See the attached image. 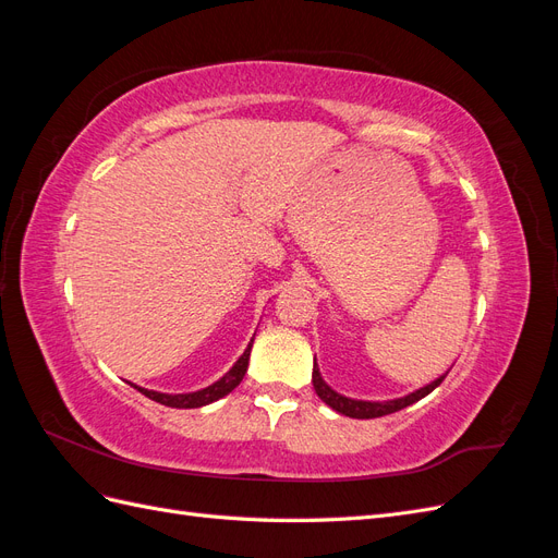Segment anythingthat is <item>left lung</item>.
<instances>
[{
  "instance_id": "1",
  "label": "left lung",
  "mask_w": 558,
  "mask_h": 558,
  "mask_svg": "<svg viewBox=\"0 0 558 558\" xmlns=\"http://www.w3.org/2000/svg\"><path fill=\"white\" fill-rule=\"evenodd\" d=\"M449 369H447V373H449ZM447 373H442L437 379L428 381L426 386L416 388V391L402 396V398H393V400H356V398H347L342 393H337L335 388H330L326 384V379L320 377V369L316 365V359H314V369H312V381H314L316 396L324 400L328 408H332L335 412H340V414L351 416V418H377V416L400 412L404 408H410V404L418 402L421 398H426L430 391H435V388L445 381Z\"/></svg>"
}]
</instances>
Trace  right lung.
<instances>
[{"label": "right lung", "instance_id": "obj_1", "mask_svg": "<svg viewBox=\"0 0 558 558\" xmlns=\"http://www.w3.org/2000/svg\"><path fill=\"white\" fill-rule=\"evenodd\" d=\"M251 347H253V337H251V342H248V347L244 349L242 356L238 359V363H234L221 379L214 381V384H211V386H207V388H199V391H193V393H160V391H148V388L134 386V384H132V386L137 388L140 393H144L146 398H150V400H156V402L165 404V408H177V410H195V408H205V404L216 402L218 398L228 396V393L232 391V388H238V386H240V381H242V379H244V375H246V367H248Z\"/></svg>", "mask_w": 558, "mask_h": 558}]
</instances>
